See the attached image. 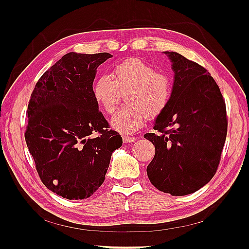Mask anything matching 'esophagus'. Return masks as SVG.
<instances>
[{"mask_svg":"<svg viewBox=\"0 0 249 249\" xmlns=\"http://www.w3.org/2000/svg\"><path fill=\"white\" fill-rule=\"evenodd\" d=\"M136 137L134 136H131V135H124V136H123V140L124 143H130V142H134L136 141Z\"/></svg>","mask_w":249,"mask_h":249,"instance_id":"1","label":"esophagus"}]
</instances>
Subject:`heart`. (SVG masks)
Here are the masks:
<instances>
[{"instance_id":"heart-1","label":"heart","mask_w":249,"mask_h":249,"mask_svg":"<svg viewBox=\"0 0 249 249\" xmlns=\"http://www.w3.org/2000/svg\"><path fill=\"white\" fill-rule=\"evenodd\" d=\"M171 92L172 83L167 74L137 58L115 65L111 76L102 74L92 86L95 101L108 114L116 110L122 93H125L127 105L111 120L113 129L123 133L138 130L146 117H159L168 106Z\"/></svg>"}]
</instances>
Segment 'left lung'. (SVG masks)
Listing matches in <instances>:
<instances>
[{
  "instance_id": "1",
  "label": "left lung",
  "mask_w": 249,
  "mask_h": 249,
  "mask_svg": "<svg viewBox=\"0 0 249 249\" xmlns=\"http://www.w3.org/2000/svg\"><path fill=\"white\" fill-rule=\"evenodd\" d=\"M175 71L168 106L144 138L156 153L146 168L158 190L182 196L209 183L220 163L228 133L225 102L205 67L165 52Z\"/></svg>"
}]
</instances>
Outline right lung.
I'll return each instance as SVG.
<instances>
[{"label": "right lung", "instance_id": "obj_1", "mask_svg": "<svg viewBox=\"0 0 249 249\" xmlns=\"http://www.w3.org/2000/svg\"><path fill=\"white\" fill-rule=\"evenodd\" d=\"M111 57L69 53L42 74L30 97L27 146L43 185L66 199L91 196L123 145L92 93L96 69Z\"/></svg>", "mask_w": 249, "mask_h": 249}]
</instances>
